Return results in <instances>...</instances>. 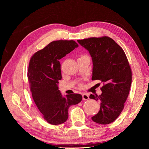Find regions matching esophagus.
Instances as JSON below:
<instances>
[{
  "label": "esophagus",
  "instance_id": "obj_1",
  "mask_svg": "<svg viewBox=\"0 0 149 149\" xmlns=\"http://www.w3.org/2000/svg\"><path fill=\"white\" fill-rule=\"evenodd\" d=\"M82 96H83V100H89V94H86V93H84L82 94Z\"/></svg>",
  "mask_w": 149,
  "mask_h": 149
}]
</instances>
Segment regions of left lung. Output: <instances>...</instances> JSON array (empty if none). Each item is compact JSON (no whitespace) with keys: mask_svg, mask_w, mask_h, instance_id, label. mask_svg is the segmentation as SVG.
<instances>
[{"mask_svg":"<svg viewBox=\"0 0 149 149\" xmlns=\"http://www.w3.org/2000/svg\"><path fill=\"white\" fill-rule=\"evenodd\" d=\"M77 41L92 58V80H101L104 84L101 95L89 96L101 103L100 111L91 119L100 124H110L123 110L129 93L132 71L127 56L123 48L106 36Z\"/></svg>","mask_w":149,"mask_h":149,"instance_id":"obj_1","label":"left lung"}]
</instances>
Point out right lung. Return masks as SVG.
Returning a JSON list of instances; mask_svg holds the SVG:
<instances>
[{"label":"right lung","instance_id":"obj_1","mask_svg":"<svg viewBox=\"0 0 149 149\" xmlns=\"http://www.w3.org/2000/svg\"><path fill=\"white\" fill-rule=\"evenodd\" d=\"M78 47L74 40H57L36 52L30 60L27 76L33 101L49 124L64 123L68 118V109L82 100L79 94L63 97L58 90L61 79L59 60Z\"/></svg>","mask_w":149,"mask_h":149}]
</instances>
